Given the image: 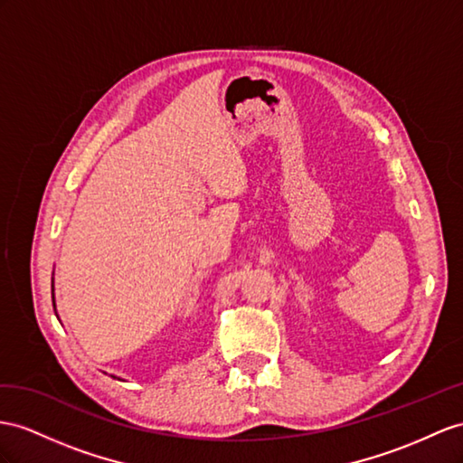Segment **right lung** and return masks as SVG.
<instances>
[{"instance_id": "right-lung-1", "label": "right lung", "mask_w": 463, "mask_h": 463, "mask_svg": "<svg viewBox=\"0 0 463 463\" xmlns=\"http://www.w3.org/2000/svg\"><path fill=\"white\" fill-rule=\"evenodd\" d=\"M52 303H54V295H52Z\"/></svg>"}]
</instances>
